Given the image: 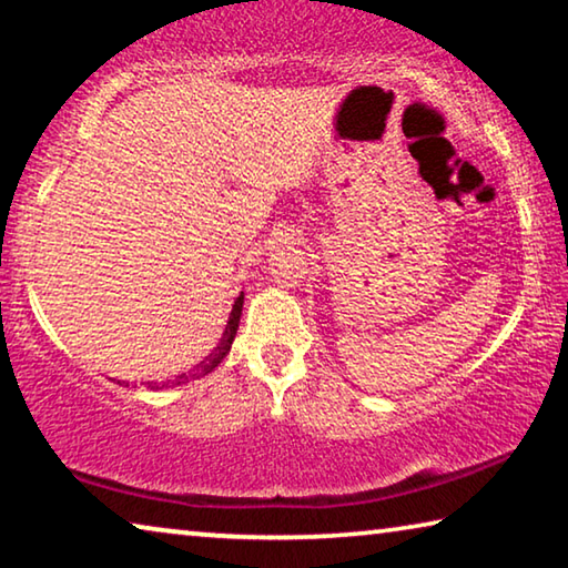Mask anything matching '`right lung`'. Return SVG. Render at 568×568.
Wrapping results in <instances>:
<instances>
[{
	"instance_id": "obj_1",
	"label": "right lung",
	"mask_w": 568,
	"mask_h": 568,
	"mask_svg": "<svg viewBox=\"0 0 568 568\" xmlns=\"http://www.w3.org/2000/svg\"><path fill=\"white\" fill-rule=\"evenodd\" d=\"M242 301H245V295L240 293V298L235 301V305H232V313H230V321H227V328H224V336H222V341H220V346L212 351L210 356L204 358V362L200 364V366H194L192 372H186V374H182V376H176L174 382L171 384H186V382H194V379H200V376H204V374H210L214 366H217L224 356H227V351H230V346H232V341H235V333H237V326H240V316H242ZM149 386H154V384H149ZM161 386H169V384H161ZM159 389V386H156Z\"/></svg>"
}]
</instances>
